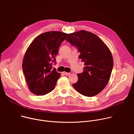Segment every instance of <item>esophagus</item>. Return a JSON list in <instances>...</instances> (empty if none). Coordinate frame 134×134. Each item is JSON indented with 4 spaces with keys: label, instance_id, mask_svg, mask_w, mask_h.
Here are the masks:
<instances>
[{
    "label": "esophagus",
    "instance_id": "1",
    "mask_svg": "<svg viewBox=\"0 0 134 134\" xmlns=\"http://www.w3.org/2000/svg\"><path fill=\"white\" fill-rule=\"evenodd\" d=\"M63 74L65 75H68L70 74V72H67L64 71V72H63Z\"/></svg>",
    "mask_w": 134,
    "mask_h": 134
}]
</instances>
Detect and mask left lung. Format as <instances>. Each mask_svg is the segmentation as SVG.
I'll return each instance as SVG.
<instances>
[{"label":"left lung","mask_w":134,"mask_h":134,"mask_svg":"<svg viewBox=\"0 0 134 134\" xmlns=\"http://www.w3.org/2000/svg\"><path fill=\"white\" fill-rule=\"evenodd\" d=\"M66 40L77 49L85 65L83 71L77 75L78 81L72 84L74 88L87 97L97 95L106 86L113 70L110 51L98 36L85 30L68 34Z\"/></svg>","instance_id":"1"}]
</instances>
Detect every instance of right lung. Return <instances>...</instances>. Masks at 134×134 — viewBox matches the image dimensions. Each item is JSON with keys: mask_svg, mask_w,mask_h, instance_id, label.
<instances>
[{"mask_svg": "<svg viewBox=\"0 0 134 134\" xmlns=\"http://www.w3.org/2000/svg\"><path fill=\"white\" fill-rule=\"evenodd\" d=\"M68 34L48 31L37 36L31 43L24 56L23 70L30 91L36 95L52 92L61 74L53 69L55 56L61 43Z\"/></svg>", "mask_w": 134, "mask_h": 134, "instance_id": "1", "label": "right lung"}]
</instances>
